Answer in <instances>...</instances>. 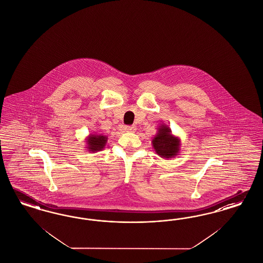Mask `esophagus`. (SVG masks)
Masks as SVG:
<instances>
[{
  "instance_id": "obj_1",
  "label": "esophagus",
  "mask_w": 263,
  "mask_h": 263,
  "mask_svg": "<svg viewBox=\"0 0 263 263\" xmlns=\"http://www.w3.org/2000/svg\"><path fill=\"white\" fill-rule=\"evenodd\" d=\"M124 130L126 132H135L136 126H134V125H132V126H125L124 127Z\"/></svg>"
}]
</instances>
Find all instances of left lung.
<instances>
[{
    "label": "left lung",
    "mask_w": 263,
    "mask_h": 263,
    "mask_svg": "<svg viewBox=\"0 0 263 263\" xmlns=\"http://www.w3.org/2000/svg\"><path fill=\"white\" fill-rule=\"evenodd\" d=\"M153 147L156 154L164 159H171L180 153L181 140L173 135L171 128L167 124H161L157 128V133L152 140Z\"/></svg>",
    "instance_id": "left-lung-1"
}]
</instances>
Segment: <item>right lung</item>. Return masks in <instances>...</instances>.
<instances>
[{"label":"right lung","mask_w":263,"mask_h":263,"mask_svg":"<svg viewBox=\"0 0 263 263\" xmlns=\"http://www.w3.org/2000/svg\"><path fill=\"white\" fill-rule=\"evenodd\" d=\"M86 151L88 153H96L104 149L105 145L108 142V136L97 134V133H91L89 136L86 137Z\"/></svg>","instance_id":"obj_1"}]
</instances>
